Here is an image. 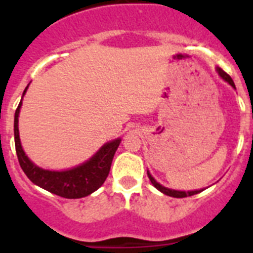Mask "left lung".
<instances>
[{
	"instance_id": "obj_1",
	"label": "left lung",
	"mask_w": 253,
	"mask_h": 253,
	"mask_svg": "<svg viewBox=\"0 0 253 253\" xmlns=\"http://www.w3.org/2000/svg\"><path fill=\"white\" fill-rule=\"evenodd\" d=\"M216 71H218L219 76H220V77H222L224 81H227L232 87H234V88H236V86H234V82H233V80L231 78V76L228 75V73H225L222 68H218ZM147 173H148V177H149V180H151L152 185H153L156 189L160 190L161 193H163L165 195L172 196V198H186V196H193V195H195V194H199L200 191H203V190H195V191H177V190L167 189V187H165V186H162V185L158 184L157 181L152 177L151 173H149L148 171H147Z\"/></svg>"
}]
</instances>
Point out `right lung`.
I'll use <instances>...</instances> for the list:
<instances>
[{"label": "right lung", "mask_w": 253, "mask_h": 253, "mask_svg": "<svg viewBox=\"0 0 253 253\" xmlns=\"http://www.w3.org/2000/svg\"><path fill=\"white\" fill-rule=\"evenodd\" d=\"M28 87L22 96L25 95ZM21 101L15 111V122H13V134H15V148H16L17 160L22 171L25 172L29 180L38 186L51 194L66 199H80L90 195L99 189L105 182L110 172L111 162L114 154L120 144V139H115L106 143L100 151L81 166H77L68 171H48L35 166L22 151L19 137V113Z\"/></svg>", "instance_id": "obj_1"}]
</instances>
